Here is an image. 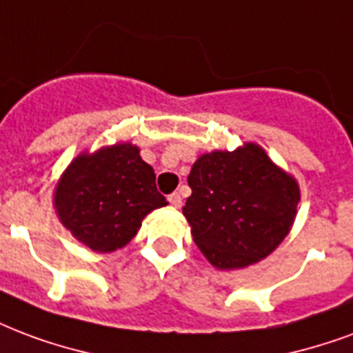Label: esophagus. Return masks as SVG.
Returning a JSON list of instances; mask_svg holds the SVG:
<instances>
[{
  "mask_svg": "<svg viewBox=\"0 0 353 353\" xmlns=\"http://www.w3.org/2000/svg\"><path fill=\"white\" fill-rule=\"evenodd\" d=\"M168 202L172 208H181V203H183V198L179 192H174V194H170L168 196Z\"/></svg>",
  "mask_w": 353,
  "mask_h": 353,
  "instance_id": "esophagus-1",
  "label": "esophagus"
}]
</instances>
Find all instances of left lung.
Masks as SVG:
<instances>
[{"instance_id":"8db88e82","label":"left lung","mask_w":353,"mask_h":353,"mask_svg":"<svg viewBox=\"0 0 353 353\" xmlns=\"http://www.w3.org/2000/svg\"><path fill=\"white\" fill-rule=\"evenodd\" d=\"M189 187L183 215L192 239L221 271L243 270L270 256L290 234L301 198L296 177L254 142L198 157Z\"/></svg>"}]
</instances>
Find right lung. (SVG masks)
<instances>
[{
	"mask_svg": "<svg viewBox=\"0 0 353 353\" xmlns=\"http://www.w3.org/2000/svg\"><path fill=\"white\" fill-rule=\"evenodd\" d=\"M168 205L140 148L119 142L82 151L54 189L57 219L93 252H114L137 236L145 215Z\"/></svg>",
	"mask_w": 353,
	"mask_h": 353,
	"instance_id": "add662e5",
	"label": "right lung"
}]
</instances>
